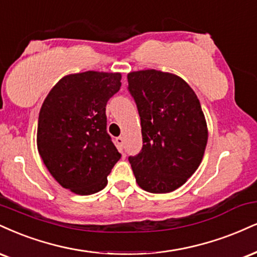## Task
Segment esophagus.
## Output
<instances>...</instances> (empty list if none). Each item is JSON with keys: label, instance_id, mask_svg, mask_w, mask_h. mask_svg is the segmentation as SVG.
<instances>
[{"label": "esophagus", "instance_id": "34e87169", "mask_svg": "<svg viewBox=\"0 0 257 257\" xmlns=\"http://www.w3.org/2000/svg\"><path fill=\"white\" fill-rule=\"evenodd\" d=\"M116 146L118 148L119 152H123V147H124V140H123L122 137L116 139Z\"/></svg>", "mask_w": 257, "mask_h": 257}]
</instances>
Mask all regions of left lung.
<instances>
[{"mask_svg": "<svg viewBox=\"0 0 257 257\" xmlns=\"http://www.w3.org/2000/svg\"><path fill=\"white\" fill-rule=\"evenodd\" d=\"M141 120L142 148L129 157L138 184L153 194L183 185L199 168L208 132L200 100L177 75L156 69L128 74Z\"/></svg>", "mask_w": 257, "mask_h": 257, "instance_id": "1", "label": "left lung"}]
</instances>
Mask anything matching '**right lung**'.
<instances>
[{
	"label": "right lung",
	"instance_id": "right-lung-1",
	"mask_svg": "<svg viewBox=\"0 0 257 257\" xmlns=\"http://www.w3.org/2000/svg\"><path fill=\"white\" fill-rule=\"evenodd\" d=\"M119 73L85 72L62 78L39 111L37 146L49 172L79 195L104 189L120 154L106 131L107 101Z\"/></svg>",
	"mask_w": 257,
	"mask_h": 257
}]
</instances>
